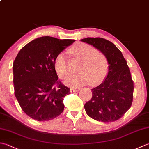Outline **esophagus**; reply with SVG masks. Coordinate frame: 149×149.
Instances as JSON below:
<instances>
[{"label": "esophagus", "instance_id": "obj_1", "mask_svg": "<svg viewBox=\"0 0 149 149\" xmlns=\"http://www.w3.org/2000/svg\"><path fill=\"white\" fill-rule=\"evenodd\" d=\"M79 91V89H74V88H70V91L71 93H75V92H77V91Z\"/></svg>", "mask_w": 149, "mask_h": 149}]
</instances>
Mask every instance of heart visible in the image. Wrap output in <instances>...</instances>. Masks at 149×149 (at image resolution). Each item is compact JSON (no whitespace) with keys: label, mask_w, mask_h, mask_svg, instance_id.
I'll return each mask as SVG.
<instances>
[{"label":"heart","mask_w":149,"mask_h":149,"mask_svg":"<svg viewBox=\"0 0 149 149\" xmlns=\"http://www.w3.org/2000/svg\"><path fill=\"white\" fill-rule=\"evenodd\" d=\"M70 53L81 60L77 74L68 75L64 83L68 86L80 87L90 82L91 84H97L106 76L107 61L105 56L95 49L86 43H77L69 50ZM54 68L60 77L65 78L68 73L66 56L64 52H60L54 60Z\"/></svg>","instance_id":"heart-1"}]
</instances>
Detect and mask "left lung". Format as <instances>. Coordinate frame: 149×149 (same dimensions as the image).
Returning <instances> with one entry per match:
<instances>
[{
    "label": "left lung",
    "mask_w": 149,
    "mask_h": 149,
    "mask_svg": "<svg viewBox=\"0 0 149 149\" xmlns=\"http://www.w3.org/2000/svg\"><path fill=\"white\" fill-rule=\"evenodd\" d=\"M105 56L108 70L105 79L91 89L92 98L84 105L90 118L103 122H115L130 108L134 86L127 61L115 44L101 38L81 40Z\"/></svg>",
    "instance_id": "8db88e82"
}]
</instances>
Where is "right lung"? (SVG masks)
I'll return each instance as SVG.
<instances>
[{
	"label": "right lung",
	"instance_id": "add662e5",
	"mask_svg": "<svg viewBox=\"0 0 149 149\" xmlns=\"http://www.w3.org/2000/svg\"><path fill=\"white\" fill-rule=\"evenodd\" d=\"M75 42L50 36L34 39L22 48L13 65L15 97L22 110L34 120L49 121L61 115L70 89L58 81L54 60Z\"/></svg>",
	"mask_w": 149,
	"mask_h": 149
}]
</instances>
